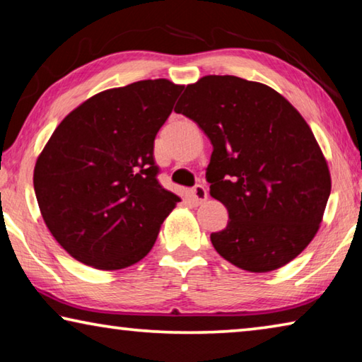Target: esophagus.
Segmentation results:
<instances>
[{"mask_svg":"<svg viewBox=\"0 0 362 362\" xmlns=\"http://www.w3.org/2000/svg\"><path fill=\"white\" fill-rule=\"evenodd\" d=\"M189 198L193 199L194 204H203L207 199V189L203 185H196L194 188H192V192H189Z\"/></svg>","mask_w":362,"mask_h":362,"instance_id":"1","label":"esophagus"}]
</instances>
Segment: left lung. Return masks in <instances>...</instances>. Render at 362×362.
Returning <instances> with one entry per match:
<instances>
[{
  "label": "left lung",
  "mask_w": 362,
  "mask_h": 362,
  "mask_svg": "<svg viewBox=\"0 0 362 362\" xmlns=\"http://www.w3.org/2000/svg\"><path fill=\"white\" fill-rule=\"evenodd\" d=\"M174 110L214 146L206 179L228 211L214 249L250 273L296 259L320 230L332 187L303 116L269 86L231 75L188 84Z\"/></svg>",
  "instance_id": "1"
}]
</instances>
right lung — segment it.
<instances>
[{
  "label": "right lung",
  "instance_id": "add662e5",
  "mask_svg": "<svg viewBox=\"0 0 362 362\" xmlns=\"http://www.w3.org/2000/svg\"><path fill=\"white\" fill-rule=\"evenodd\" d=\"M182 89L159 78L102 90L52 132L33 185L42 220L73 259L113 272L151 250L180 201L156 180L153 144Z\"/></svg>",
  "mask_w": 362,
  "mask_h": 362
}]
</instances>
